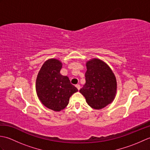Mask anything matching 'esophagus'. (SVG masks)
Wrapping results in <instances>:
<instances>
[{"instance_id":"34e87169","label":"esophagus","mask_w":150,"mask_h":150,"mask_svg":"<svg viewBox=\"0 0 150 150\" xmlns=\"http://www.w3.org/2000/svg\"><path fill=\"white\" fill-rule=\"evenodd\" d=\"M75 86H76V88L78 89V90H79L81 89V86H80V85H79V84H77Z\"/></svg>"}]
</instances>
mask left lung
<instances>
[{"instance_id":"8db88e82","label":"left lung","mask_w":150,"mask_h":150,"mask_svg":"<svg viewBox=\"0 0 150 150\" xmlns=\"http://www.w3.org/2000/svg\"><path fill=\"white\" fill-rule=\"evenodd\" d=\"M86 83L80 93L91 108L103 109L114 100L117 93V80L113 71L107 64L94 58L86 63Z\"/></svg>"}]
</instances>
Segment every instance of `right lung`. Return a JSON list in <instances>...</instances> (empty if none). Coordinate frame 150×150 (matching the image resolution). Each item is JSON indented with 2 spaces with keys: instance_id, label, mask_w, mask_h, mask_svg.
I'll use <instances>...</instances> for the list:
<instances>
[{
  "instance_id": "obj_1",
  "label": "right lung",
  "mask_w": 150,
  "mask_h": 150,
  "mask_svg": "<svg viewBox=\"0 0 150 150\" xmlns=\"http://www.w3.org/2000/svg\"><path fill=\"white\" fill-rule=\"evenodd\" d=\"M61 61L57 59L46 60L38 73L36 79L37 97L44 106L60 111L68 106L69 98L78 91L70 83L67 76L60 74Z\"/></svg>"
}]
</instances>
